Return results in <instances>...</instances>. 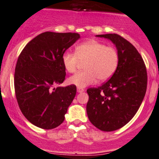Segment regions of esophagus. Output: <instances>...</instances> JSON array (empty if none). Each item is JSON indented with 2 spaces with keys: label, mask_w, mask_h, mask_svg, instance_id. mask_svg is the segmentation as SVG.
Here are the masks:
<instances>
[{
  "label": "esophagus",
  "mask_w": 159,
  "mask_h": 159,
  "mask_svg": "<svg viewBox=\"0 0 159 159\" xmlns=\"http://www.w3.org/2000/svg\"><path fill=\"white\" fill-rule=\"evenodd\" d=\"M77 91H78V93H81L84 92V89L81 88H78L77 89Z\"/></svg>",
  "instance_id": "1"
}]
</instances>
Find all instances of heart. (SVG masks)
Returning <instances> with one entry per match:
<instances>
[{
    "mask_svg": "<svg viewBox=\"0 0 159 159\" xmlns=\"http://www.w3.org/2000/svg\"><path fill=\"white\" fill-rule=\"evenodd\" d=\"M80 62H85V70L78 72L68 79V83L79 88L88 86L97 81L109 79L118 66L119 55L116 50L94 39L85 41L75 48V54L65 52L62 62L69 73L76 71Z\"/></svg>",
    "mask_w": 159,
    "mask_h": 159,
    "instance_id": "1",
    "label": "heart"
}]
</instances>
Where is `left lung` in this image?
Returning a JSON list of instances; mask_svg holds the SVG:
<instances>
[{"mask_svg": "<svg viewBox=\"0 0 159 159\" xmlns=\"http://www.w3.org/2000/svg\"><path fill=\"white\" fill-rule=\"evenodd\" d=\"M116 47L119 63L108 81L98 88L87 89L89 120L104 131L120 129L135 115L147 91V74L143 59L136 48L117 34L97 35Z\"/></svg>", "mask_w": 159, "mask_h": 159, "instance_id": "obj_1", "label": "left lung"}]
</instances>
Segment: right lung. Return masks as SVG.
Instances as JSON below:
<instances>
[{
	"label": "right lung",
	"mask_w": 159,
	"mask_h": 159,
	"mask_svg": "<svg viewBox=\"0 0 159 159\" xmlns=\"http://www.w3.org/2000/svg\"><path fill=\"white\" fill-rule=\"evenodd\" d=\"M79 38L78 33L46 31L31 39L18 58L14 75L17 102L27 120L38 128L59 126L76 95V85L55 86L65 80L62 55Z\"/></svg>",
	"instance_id": "right-lung-1"
}]
</instances>
